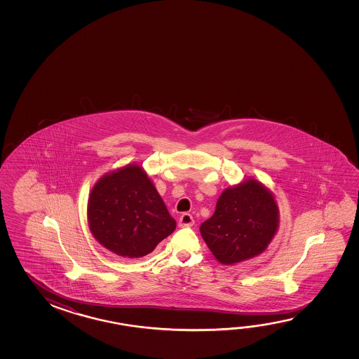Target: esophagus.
<instances>
[{"label": "esophagus", "mask_w": 359, "mask_h": 359, "mask_svg": "<svg viewBox=\"0 0 359 359\" xmlns=\"http://www.w3.org/2000/svg\"><path fill=\"white\" fill-rule=\"evenodd\" d=\"M179 225L182 226V228H185V226H193L194 225V217L191 214H189V212H184L180 219H179Z\"/></svg>", "instance_id": "esophagus-1"}]
</instances>
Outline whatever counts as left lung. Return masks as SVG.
Masks as SVG:
<instances>
[{"label":"left lung","mask_w":359,"mask_h":359,"mask_svg":"<svg viewBox=\"0 0 359 359\" xmlns=\"http://www.w3.org/2000/svg\"><path fill=\"white\" fill-rule=\"evenodd\" d=\"M279 210L269 189L248 179L225 189L200 233L222 264H236L263 253L276 236Z\"/></svg>","instance_id":"obj_1"}]
</instances>
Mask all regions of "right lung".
Listing matches in <instances>:
<instances>
[{
	"instance_id": "right-lung-1",
	"label": "right lung",
	"mask_w": 359,
	"mask_h": 359,
	"mask_svg": "<svg viewBox=\"0 0 359 359\" xmlns=\"http://www.w3.org/2000/svg\"><path fill=\"white\" fill-rule=\"evenodd\" d=\"M88 222L95 239L125 259L151 253L177 228L153 182L136 164L105 174L95 184Z\"/></svg>"
}]
</instances>
